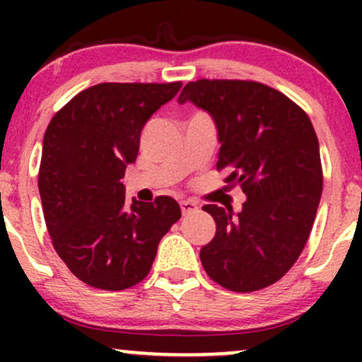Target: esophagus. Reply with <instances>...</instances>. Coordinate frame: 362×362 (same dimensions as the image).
<instances>
[{
    "label": "esophagus",
    "mask_w": 362,
    "mask_h": 362,
    "mask_svg": "<svg viewBox=\"0 0 362 362\" xmlns=\"http://www.w3.org/2000/svg\"><path fill=\"white\" fill-rule=\"evenodd\" d=\"M180 209H182V214H190V213H194V211H197L199 206L195 204L194 201H182Z\"/></svg>",
    "instance_id": "obj_1"
}]
</instances>
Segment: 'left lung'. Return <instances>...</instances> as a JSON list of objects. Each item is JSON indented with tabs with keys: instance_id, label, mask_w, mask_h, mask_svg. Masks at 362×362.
Here are the masks:
<instances>
[{
	"instance_id": "obj_1",
	"label": "left lung",
	"mask_w": 362,
	"mask_h": 362,
	"mask_svg": "<svg viewBox=\"0 0 362 362\" xmlns=\"http://www.w3.org/2000/svg\"><path fill=\"white\" fill-rule=\"evenodd\" d=\"M190 100L213 115L224 182L242 187V213L206 204L216 235L201 248L202 267L235 293L274 284L301 255L322 197L318 138L306 112L281 91L250 80L187 83Z\"/></svg>"
}]
</instances>
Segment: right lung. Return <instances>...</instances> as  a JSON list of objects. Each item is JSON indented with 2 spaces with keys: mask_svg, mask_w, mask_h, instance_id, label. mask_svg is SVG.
Returning a JSON list of instances; mask_svg holds the SVG:
<instances>
[{
  "mask_svg": "<svg viewBox=\"0 0 362 362\" xmlns=\"http://www.w3.org/2000/svg\"><path fill=\"white\" fill-rule=\"evenodd\" d=\"M182 88L173 83H100L56 112L44 134L39 192L57 255L97 289L132 288L180 219L175 199L126 202L122 180L144 124Z\"/></svg>",
  "mask_w": 362,
  "mask_h": 362,
  "instance_id": "right-lung-1",
  "label": "right lung"
}]
</instances>
